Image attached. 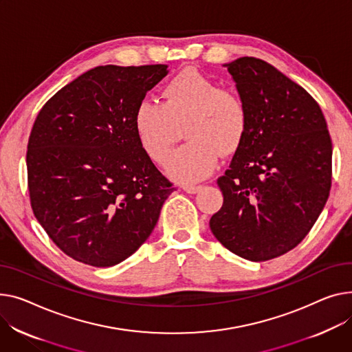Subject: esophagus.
Masks as SVG:
<instances>
[{"label":"esophagus","mask_w":352,"mask_h":352,"mask_svg":"<svg viewBox=\"0 0 352 352\" xmlns=\"http://www.w3.org/2000/svg\"><path fill=\"white\" fill-rule=\"evenodd\" d=\"M182 190L188 194H197L201 190V185H184Z\"/></svg>","instance_id":"esophagus-1"}]
</instances>
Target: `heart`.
<instances>
[{
	"label": "heart",
	"instance_id": "1",
	"mask_svg": "<svg viewBox=\"0 0 352 352\" xmlns=\"http://www.w3.org/2000/svg\"><path fill=\"white\" fill-rule=\"evenodd\" d=\"M162 104L140 102L133 124L140 147L158 166L167 161L185 124L190 140L170 157L167 173L179 182H194L212 173L219 154L228 155L242 144L248 130V110L239 93L204 76L195 69H184L162 89Z\"/></svg>",
	"mask_w": 352,
	"mask_h": 352
}]
</instances>
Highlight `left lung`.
Here are the masks:
<instances>
[{
  "instance_id": "1",
  "label": "left lung",
  "mask_w": 352,
  "mask_h": 352,
  "mask_svg": "<svg viewBox=\"0 0 352 352\" xmlns=\"http://www.w3.org/2000/svg\"><path fill=\"white\" fill-rule=\"evenodd\" d=\"M248 110V130L218 178L223 205L215 238L252 262L282 256L306 238L329 199L333 144L318 103L270 63H225Z\"/></svg>"
}]
</instances>
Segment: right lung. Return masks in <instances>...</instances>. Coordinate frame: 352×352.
<instances>
[{
    "mask_svg": "<svg viewBox=\"0 0 352 352\" xmlns=\"http://www.w3.org/2000/svg\"><path fill=\"white\" fill-rule=\"evenodd\" d=\"M167 65L93 67L36 116L27 151L34 215L72 259L110 267L131 256L175 190L140 147L137 104Z\"/></svg>",
    "mask_w": 352,
    "mask_h": 352,
    "instance_id": "add662e5",
    "label": "right lung"
}]
</instances>
